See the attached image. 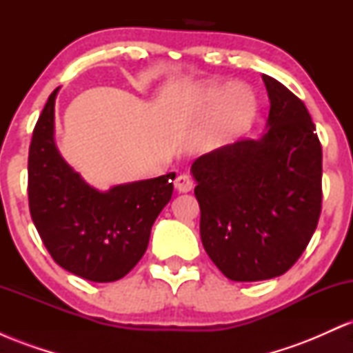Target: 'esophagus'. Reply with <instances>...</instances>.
<instances>
[{"label":"esophagus","mask_w":353,"mask_h":353,"mask_svg":"<svg viewBox=\"0 0 353 353\" xmlns=\"http://www.w3.org/2000/svg\"><path fill=\"white\" fill-rule=\"evenodd\" d=\"M192 188H194V181L190 179V176H188V174H181V176H177L176 189L179 190V192H189V190H192Z\"/></svg>","instance_id":"obj_1"}]
</instances>
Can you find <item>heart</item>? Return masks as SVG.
Masks as SVG:
<instances>
[{"label":"heart","mask_w":353,"mask_h":353,"mask_svg":"<svg viewBox=\"0 0 353 353\" xmlns=\"http://www.w3.org/2000/svg\"><path fill=\"white\" fill-rule=\"evenodd\" d=\"M202 103L205 106L217 103L212 123L202 137L205 148H216L236 136L252 121L255 112L252 92L244 86L229 88L224 94L221 88L210 86L202 91Z\"/></svg>","instance_id":"obj_1"}]
</instances>
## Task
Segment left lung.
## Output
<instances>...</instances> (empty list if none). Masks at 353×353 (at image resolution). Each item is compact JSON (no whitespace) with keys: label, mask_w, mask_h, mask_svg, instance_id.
Here are the masks:
<instances>
[{"label":"left lung","mask_w":353,"mask_h":353,"mask_svg":"<svg viewBox=\"0 0 353 353\" xmlns=\"http://www.w3.org/2000/svg\"><path fill=\"white\" fill-rule=\"evenodd\" d=\"M270 99L261 141L197 157L192 174L205 252L225 277H279L299 261L322 212V144L292 91L262 74Z\"/></svg>","instance_id":"left-lung-1"}]
</instances>
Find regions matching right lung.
<instances>
[{
  "mask_svg": "<svg viewBox=\"0 0 353 353\" xmlns=\"http://www.w3.org/2000/svg\"><path fill=\"white\" fill-rule=\"evenodd\" d=\"M51 92L33 129L28 156V201L36 230L58 265L91 282H114L141 261L151 228L171 201L176 174L89 188L63 161L52 141Z\"/></svg>",
  "mask_w": 353,
  "mask_h": 353,
  "instance_id": "obj_1",
  "label": "right lung"
}]
</instances>
